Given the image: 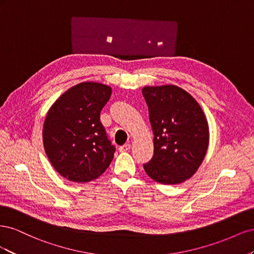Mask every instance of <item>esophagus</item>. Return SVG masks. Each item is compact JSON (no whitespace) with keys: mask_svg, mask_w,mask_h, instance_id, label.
<instances>
[{"mask_svg":"<svg viewBox=\"0 0 254 254\" xmlns=\"http://www.w3.org/2000/svg\"><path fill=\"white\" fill-rule=\"evenodd\" d=\"M130 147H131V145H130L129 143H127V144H125V145L121 146V147H120V151H122V152L127 151V150H129V149H130Z\"/></svg>","mask_w":254,"mask_h":254,"instance_id":"obj_1","label":"esophagus"}]
</instances>
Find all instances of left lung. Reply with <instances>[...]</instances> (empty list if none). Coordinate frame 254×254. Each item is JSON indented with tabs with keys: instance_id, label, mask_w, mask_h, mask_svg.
<instances>
[{
	"instance_id": "obj_1",
	"label": "left lung",
	"mask_w": 254,
	"mask_h": 254,
	"mask_svg": "<svg viewBox=\"0 0 254 254\" xmlns=\"http://www.w3.org/2000/svg\"><path fill=\"white\" fill-rule=\"evenodd\" d=\"M153 132V157L144 164L152 180L179 184L201 165L209 147V125L201 107L174 84L144 87Z\"/></svg>"
}]
</instances>
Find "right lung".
<instances>
[{
	"instance_id": "1",
	"label": "right lung",
	"mask_w": 254,
	"mask_h": 254,
	"mask_svg": "<svg viewBox=\"0 0 254 254\" xmlns=\"http://www.w3.org/2000/svg\"><path fill=\"white\" fill-rule=\"evenodd\" d=\"M111 93L107 84L81 82L65 91L48 111L42 130L44 150L64 178L86 183L110 165L115 147L99 117Z\"/></svg>"
}]
</instances>
